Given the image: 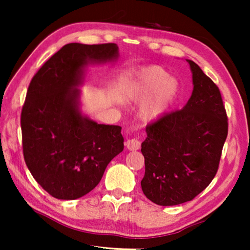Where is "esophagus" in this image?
<instances>
[{
	"mask_svg": "<svg viewBox=\"0 0 250 250\" xmlns=\"http://www.w3.org/2000/svg\"><path fill=\"white\" fill-rule=\"evenodd\" d=\"M125 146L128 148L129 150L131 151H134V150H139L140 147H141V142L137 140V139H131L128 140L125 143Z\"/></svg>",
	"mask_w": 250,
	"mask_h": 250,
	"instance_id": "34e87169",
	"label": "esophagus"
}]
</instances>
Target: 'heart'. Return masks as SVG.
<instances>
[{
	"instance_id": "1",
	"label": "heart",
	"mask_w": 250,
	"mask_h": 250,
	"mask_svg": "<svg viewBox=\"0 0 250 250\" xmlns=\"http://www.w3.org/2000/svg\"><path fill=\"white\" fill-rule=\"evenodd\" d=\"M179 82L159 65L142 68L126 91L131 102H144L140 118L144 124L161 119L175 102L179 93Z\"/></svg>"
}]
</instances>
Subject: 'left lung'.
Returning a JSON list of instances; mask_svg holds the SVG:
<instances>
[{
	"instance_id": "obj_1",
	"label": "left lung",
	"mask_w": 250,
	"mask_h": 250,
	"mask_svg": "<svg viewBox=\"0 0 250 250\" xmlns=\"http://www.w3.org/2000/svg\"><path fill=\"white\" fill-rule=\"evenodd\" d=\"M193 90L180 110L146 126L142 143L145 175L141 186L153 203L172 206L191 201L210 184L228 135V119L218 87L187 60Z\"/></svg>"
}]
</instances>
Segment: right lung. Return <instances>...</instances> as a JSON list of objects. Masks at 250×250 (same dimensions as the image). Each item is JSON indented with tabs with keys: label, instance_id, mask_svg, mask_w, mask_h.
Wrapping results in <instances>:
<instances>
[{
	"label": "right lung",
	"instance_id": "add662e5",
	"mask_svg": "<svg viewBox=\"0 0 250 250\" xmlns=\"http://www.w3.org/2000/svg\"><path fill=\"white\" fill-rule=\"evenodd\" d=\"M116 44L64 45L32 78L21 111L23 157L32 176L59 200H76L97 187L124 150L121 126L100 125L82 110L89 64L118 60Z\"/></svg>",
	"mask_w": 250,
	"mask_h": 250
}]
</instances>
